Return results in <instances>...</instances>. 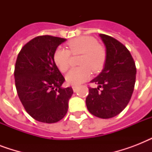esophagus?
<instances>
[{
  "instance_id": "esophagus-1",
  "label": "esophagus",
  "mask_w": 152,
  "mask_h": 152,
  "mask_svg": "<svg viewBox=\"0 0 152 152\" xmlns=\"http://www.w3.org/2000/svg\"><path fill=\"white\" fill-rule=\"evenodd\" d=\"M77 87L76 86H72V89H73V91L74 92H76L77 91Z\"/></svg>"
}]
</instances>
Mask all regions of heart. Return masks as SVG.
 I'll list each match as a JSON object with an SVG mask.
<instances>
[{"label":"heart","instance_id":"obj_1","mask_svg":"<svg viewBox=\"0 0 152 152\" xmlns=\"http://www.w3.org/2000/svg\"><path fill=\"white\" fill-rule=\"evenodd\" d=\"M69 50L58 48L53 54L56 65L62 72L69 69L71 65V53H82L80 59L81 66L72 69L66 75V81L72 85H79L86 81L93 72H99L106 61L105 49L98 43L97 39L91 36H81L72 39L68 42Z\"/></svg>","mask_w":152,"mask_h":152}]
</instances>
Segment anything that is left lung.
<instances>
[{"label": "left lung", "instance_id": "8db88e82", "mask_svg": "<svg viewBox=\"0 0 152 152\" xmlns=\"http://www.w3.org/2000/svg\"><path fill=\"white\" fill-rule=\"evenodd\" d=\"M106 47L104 68L91 81L97 84L89 88L86 105L91 114L107 119L115 117L129 102L136 82L137 69L130 52L113 37L100 34Z\"/></svg>", "mask_w": 152, "mask_h": 152}]
</instances>
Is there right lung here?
<instances>
[{"label":"right lung","mask_w":152,"mask_h":152,"mask_svg":"<svg viewBox=\"0 0 152 152\" xmlns=\"http://www.w3.org/2000/svg\"><path fill=\"white\" fill-rule=\"evenodd\" d=\"M65 39L50 35L34 38L23 46L15 62V88L30 116L38 121L55 123L67 113L72 88L64 81L53 60L57 46Z\"/></svg>","instance_id":"obj_1"}]
</instances>
